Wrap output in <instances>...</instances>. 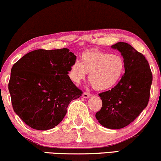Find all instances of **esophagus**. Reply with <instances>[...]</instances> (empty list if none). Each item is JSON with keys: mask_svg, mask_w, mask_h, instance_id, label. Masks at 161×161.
Masks as SVG:
<instances>
[{"mask_svg": "<svg viewBox=\"0 0 161 161\" xmlns=\"http://www.w3.org/2000/svg\"><path fill=\"white\" fill-rule=\"evenodd\" d=\"M90 96H91V94L89 93V92H85L83 93V97H84V98H89Z\"/></svg>", "mask_w": 161, "mask_h": 161, "instance_id": "34e87169", "label": "esophagus"}]
</instances>
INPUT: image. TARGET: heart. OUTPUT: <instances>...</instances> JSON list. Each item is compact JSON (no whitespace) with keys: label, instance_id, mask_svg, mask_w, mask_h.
Instances as JSON below:
<instances>
[{"label":"heart","instance_id":"1","mask_svg":"<svg viewBox=\"0 0 161 161\" xmlns=\"http://www.w3.org/2000/svg\"><path fill=\"white\" fill-rule=\"evenodd\" d=\"M125 68V61L119 55L93 50L83 53L81 61H75L68 75L72 82L79 84L89 74V80L94 89L105 91L119 82Z\"/></svg>","mask_w":161,"mask_h":161}]
</instances>
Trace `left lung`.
I'll return each mask as SVG.
<instances>
[{
    "instance_id": "left-lung-1",
    "label": "left lung",
    "mask_w": 161,
    "mask_h": 161,
    "mask_svg": "<svg viewBox=\"0 0 161 161\" xmlns=\"http://www.w3.org/2000/svg\"><path fill=\"white\" fill-rule=\"evenodd\" d=\"M111 47L123 56L125 74L111 90L99 94L103 105L95 116L103 127L120 129L133 122L147 106L153 74L145 56L130 45L117 42Z\"/></svg>"
}]
</instances>
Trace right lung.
Listing matches in <instances>:
<instances>
[{
	"mask_svg": "<svg viewBox=\"0 0 161 161\" xmlns=\"http://www.w3.org/2000/svg\"><path fill=\"white\" fill-rule=\"evenodd\" d=\"M75 60L67 48L39 49L13 65L8 82L12 107L28 126L53 128L65 116L70 102L82 95L68 75Z\"/></svg>",
	"mask_w": 161,
	"mask_h": 161,
	"instance_id": "1",
	"label": "right lung"
}]
</instances>
